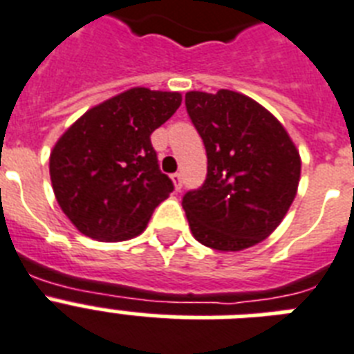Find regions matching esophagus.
I'll return each mask as SVG.
<instances>
[{"instance_id":"1","label":"esophagus","mask_w":354,"mask_h":354,"mask_svg":"<svg viewBox=\"0 0 354 354\" xmlns=\"http://www.w3.org/2000/svg\"><path fill=\"white\" fill-rule=\"evenodd\" d=\"M171 180L172 183H174V187H176V191H180L182 189V183H183V178L180 172H174V174H171Z\"/></svg>"}]
</instances>
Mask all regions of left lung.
I'll return each instance as SVG.
<instances>
[{
    "instance_id": "left-lung-1",
    "label": "left lung",
    "mask_w": 354,
    "mask_h": 354,
    "mask_svg": "<svg viewBox=\"0 0 354 354\" xmlns=\"http://www.w3.org/2000/svg\"><path fill=\"white\" fill-rule=\"evenodd\" d=\"M185 107L207 152L205 182L182 200L192 236L216 251L257 245L297 196L295 143L271 112L234 91H191Z\"/></svg>"
}]
</instances>
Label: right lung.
<instances>
[{
  "label": "right lung",
  "instance_id": "obj_1",
  "mask_svg": "<svg viewBox=\"0 0 354 354\" xmlns=\"http://www.w3.org/2000/svg\"><path fill=\"white\" fill-rule=\"evenodd\" d=\"M182 105L180 93L145 87L88 109L50 152V182L62 211L85 236L123 242L147 227L172 192L151 134Z\"/></svg>",
  "mask_w": 354,
  "mask_h": 354
}]
</instances>
